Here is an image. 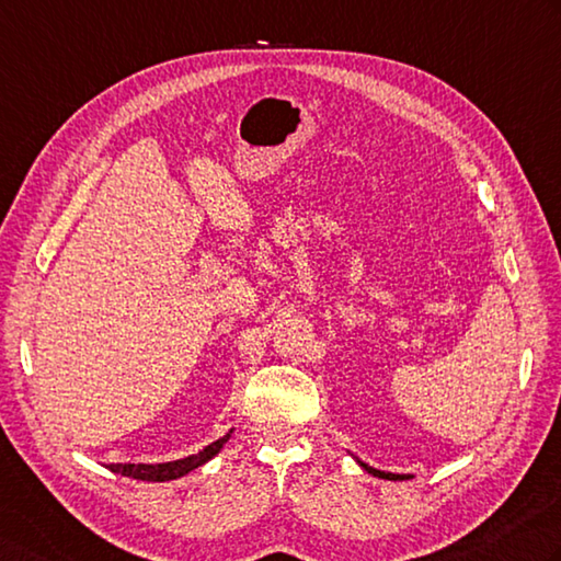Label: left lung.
<instances>
[{"label": "left lung", "mask_w": 561, "mask_h": 561, "mask_svg": "<svg viewBox=\"0 0 561 561\" xmlns=\"http://www.w3.org/2000/svg\"><path fill=\"white\" fill-rule=\"evenodd\" d=\"M359 467L365 469V471H369V474H375V477H379V479H391V481H397V479H405L403 474H391V471H379V469H375V467H369V465H365V462H359Z\"/></svg>", "instance_id": "8db88e82"}]
</instances>
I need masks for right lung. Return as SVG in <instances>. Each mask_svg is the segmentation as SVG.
<instances>
[{
  "mask_svg": "<svg viewBox=\"0 0 561 561\" xmlns=\"http://www.w3.org/2000/svg\"><path fill=\"white\" fill-rule=\"evenodd\" d=\"M230 433H233V431H230ZM230 433H226L224 437H218L216 443L206 445L202 453L190 455V457H184V459H174V462H162V465H108V469H112L114 474L140 479V481H172V479H180L184 474H190V471H194L196 467L206 465L208 459L221 453V447L228 443Z\"/></svg>",
  "mask_w": 561,
  "mask_h": 561,
  "instance_id": "right-lung-1",
  "label": "right lung"
}]
</instances>
